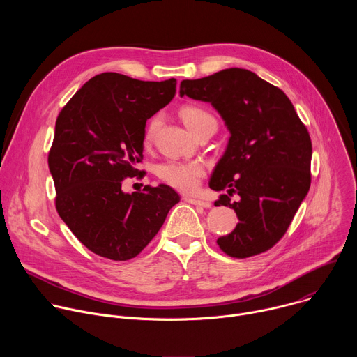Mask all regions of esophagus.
<instances>
[{"label":"esophagus","mask_w":357,"mask_h":357,"mask_svg":"<svg viewBox=\"0 0 357 357\" xmlns=\"http://www.w3.org/2000/svg\"><path fill=\"white\" fill-rule=\"evenodd\" d=\"M183 200L190 203V205H196V206H202V208H211L212 203L208 200H202V199H196V197H190V196H183Z\"/></svg>","instance_id":"esophagus-1"}]
</instances>
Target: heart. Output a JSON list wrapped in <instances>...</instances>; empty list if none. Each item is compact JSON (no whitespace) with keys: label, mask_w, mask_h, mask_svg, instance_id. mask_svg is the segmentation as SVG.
<instances>
[{"label":"heart","mask_w":357,"mask_h":357,"mask_svg":"<svg viewBox=\"0 0 357 357\" xmlns=\"http://www.w3.org/2000/svg\"><path fill=\"white\" fill-rule=\"evenodd\" d=\"M179 116L185 126L196 135L203 128L218 127L216 119L205 109L193 105H185L179 109ZM160 116H154L144 130V144L149 145L154 139L160 127ZM157 175L161 181L181 192H193L197 189L200 179L205 176V167L196 161H176L171 160L157 168Z\"/></svg>","instance_id":"heart-1"}]
</instances>
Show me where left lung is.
<instances>
[{
    "mask_svg": "<svg viewBox=\"0 0 357 357\" xmlns=\"http://www.w3.org/2000/svg\"><path fill=\"white\" fill-rule=\"evenodd\" d=\"M181 96L209 101L230 139L209 186L227 190L215 206L234 209L236 229L218 238L234 259L257 256L287 233L311 186L312 142L287 94L247 69L182 80ZM233 192L239 199L233 202Z\"/></svg>",
    "mask_w": 357,
    "mask_h": 357,
    "instance_id": "8db88e82",
    "label": "left lung"
}]
</instances>
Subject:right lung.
Wrapping results in <instances>:
<instances>
[{"label": "right lung", "instance_id": "add662e5", "mask_svg": "<svg viewBox=\"0 0 357 357\" xmlns=\"http://www.w3.org/2000/svg\"><path fill=\"white\" fill-rule=\"evenodd\" d=\"M176 80L144 82L106 72L91 77L61 110L47 165L55 206L77 240L100 257L127 261L162 227L179 195L168 185L124 193L144 178L145 123L174 98Z\"/></svg>", "mask_w": 357, "mask_h": 357}]
</instances>
